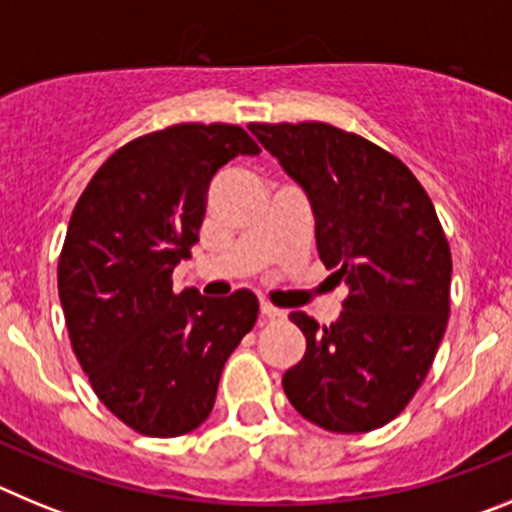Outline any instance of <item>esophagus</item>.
I'll return each mask as SVG.
<instances>
[{
	"label": "esophagus",
	"mask_w": 512,
	"mask_h": 512,
	"mask_svg": "<svg viewBox=\"0 0 512 512\" xmlns=\"http://www.w3.org/2000/svg\"><path fill=\"white\" fill-rule=\"evenodd\" d=\"M261 315H264V318H269V320H282L287 312L279 310V307H274L271 302H261Z\"/></svg>",
	"instance_id": "esophagus-1"
}]
</instances>
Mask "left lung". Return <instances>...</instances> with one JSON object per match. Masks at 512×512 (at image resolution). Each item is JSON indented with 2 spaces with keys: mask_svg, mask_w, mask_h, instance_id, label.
<instances>
[{
  "mask_svg": "<svg viewBox=\"0 0 512 512\" xmlns=\"http://www.w3.org/2000/svg\"><path fill=\"white\" fill-rule=\"evenodd\" d=\"M315 215L320 261L346 284L336 323L305 312L300 364L282 387L297 413L333 433H366L405 410L449 323L451 248L436 207L400 158L328 122H251Z\"/></svg>",
  "mask_w": 512,
  "mask_h": 512,
  "instance_id": "left-lung-1",
  "label": "left lung"
}]
</instances>
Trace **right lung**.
<instances>
[{"instance_id":"1","label":"right lung","mask_w":512,"mask_h":512,"mask_svg":"<svg viewBox=\"0 0 512 512\" xmlns=\"http://www.w3.org/2000/svg\"><path fill=\"white\" fill-rule=\"evenodd\" d=\"M256 140L228 122H182L117 148L81 192L58 259L71 348L104 408L153 438L194 431L259 315L238 289L223 300L174 292L192 256L212 176Z\"/></svg>"}]
</instances>
